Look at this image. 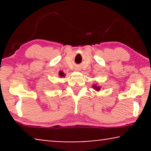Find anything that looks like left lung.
Returning a JSON list of instances; mask_svg holds the SVG:
<instances>
[{
    "mask_svg": "<svg viewBox=\"0 0 151 151\" xmlns=\"http://www.w3.org/2000/svg\"><path fill=\"white\" fill-rule=\"evenodd\" d=\"M93 87L94 89L96 90V91H100V86H97L96 84H94V85L93 86Z\"/></svg>",
    "mask_w": 151,
    "mask_h": 151,
    "instance_id": "left-lung-1",
    "label": "left lung"
}]
</instances>
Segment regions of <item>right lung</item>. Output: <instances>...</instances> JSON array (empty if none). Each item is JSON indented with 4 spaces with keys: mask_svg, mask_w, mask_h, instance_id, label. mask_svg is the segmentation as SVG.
I'll use <instances>...</instances> for the list:
<instances>
[{
    "mask_svg": "<svg viewBox=\"0 0 151 151\" xmlns=\"http://www.w3.org/2000/svg\"><path fill=\"white\" fill-rule=\"evenodd\" d=\"M59 76L60 77H65V74L64 73V72L63 71H60V72H59Z\"/></svg>",
    "mask_w": 151,
    "mask_h": 151,
    "instance_id": "add662e5",
    "label": "right lung"
}]
</instances>
